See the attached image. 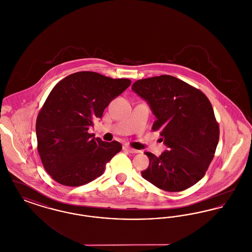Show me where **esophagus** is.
I'll use <instances>...</instances> for the list:
<instances>
[{
  "mask_svg": "<svg viewBox=\"0 0 252 252\" xmlns=\"http://www.w3.org/2000/svg\"><path fill=\"white\" fill-rule=\"evenodd\" d=\"M124 149L125 150H126V151H128L129 153H132V154H136V153H139V150H137V149H134V148H132L130 147L129 145H124Z\"/></svg>",
  "mask_w": 252,
  "mask_h": 252,
  "instance_id": "esophagus-1",
  "label": "esophagus"
}]
</instances>
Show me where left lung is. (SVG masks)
<instances>
[{
  "label": "left lung",
  "instance_id": "1",
  "mask_svg": "<svg viewBox=\"0 0 252 252\" xmlns=\"http://www.w3.org/2000/svg\"><path fill=\"white\" fill-rule=\"evenodd\" d=\"M132 91L147 102L167 150L157 157L145 152L149 166L142 177L167 192H180L201 180L213 160L219 126L203 93L171 75L136 81Z\"/></svg>",
  "mask_w": 252,
  "mask_h": 252
}]
</instances>
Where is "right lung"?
<instances>
[{"instance_id": "1", "label": "right lung", "mask_w": 252, "mask_h": 252, "mask_svg": "<svg viewBox=\"0 0 252 252\" xmlns=\"http://www.w3.org/2000/svg\"><path fill=\"white\" fill-rule=\"evenodd\" d=\"M130 84L126 78L78 72L54 87L36 123L37 151L53 180L65 186H81L104 173L122 144L95 139L88 130Z\"/></svg>"}]
</instances>
